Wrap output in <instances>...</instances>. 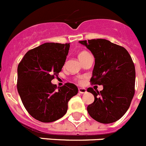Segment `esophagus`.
<instances>
[{"label": "esophagus", "instance_id": "esophagus-1", "mask_svg": "<svg viewBox=\"0 0 146 146\" xmlns=\"http://www.w3.org/2000/svg\"><path fill=\"white\" fill-rule=\"evenodd\" d=\"M78 91H79L80 94H86V93L87 92L86 88H79Z\"/></svg>", "mask_w": 146, "mask_h": 146}]
</instances>
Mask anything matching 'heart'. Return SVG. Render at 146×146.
<instances>
[{"mask_svg":"<svg viewBox=\"0 0 146 146\" xmlns=\"http://www.w3.org/2000/svg\"><path fill=\"white\" fill-rule=\"evenodd\" d=\"M88 54H89L88 52H86V51H82V52H80L79 55H78V57H79L80 60L82 61V60L85 58V57H86V55H88Z\"/></svg>","mask_w":146,"mask_h":146,"instance_id":"heart-1","label":"heart"}]
</instances>
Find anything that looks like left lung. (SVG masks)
I'll use <instances>...</instances> for the list:
<instances>
[{
  "mask_svg": "<svg viewBox=\"0 0 146 146\" xmlns=\"http://www.w3.org/2000/svg\"><path fill=\"white\" fill-rule=\"evenodd\" d=\"M95 58L91 84L103 86L99 92L87 89L94 102L87 108L88 114L99 123H110L128 110L135 95V68L124 47L102 38L80 41Z\"/></svg>",
  "mask_w": 146,
  "mask_h": 146,
  "instance_id": "left-lung-1",
  "label": "left lung"
}]
</instances>
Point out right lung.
Listing matches in <instances>:
<instances>
[{
    "instance_id": "obj_1",
    "label": "right lung",
    "mask_w": 146,
    "mask_h": 146,
    "mask_svg": "<svg viewBox=\"0 0 146 146\" xmlns=\"http://www.w3.org/2000/svg\"><path fill=\"white\" fill-rule=\"evenodd\" d=\"M69 43H44L26 52L17 67V91L27 111L44 123L64 116L68 102L78 92L67 82L56 90L51 82L65 64Z\"/></svg>"
}]
</instances>
